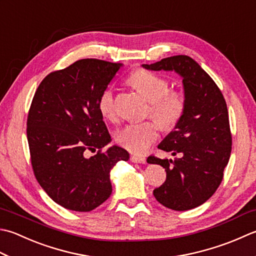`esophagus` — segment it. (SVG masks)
<instances>
[{"label": "esophagus", "mask_w": 256, "mask_h": 256, "mask_svg": "<svg viewBox=\"0 0 256 256\" xmlns=\"http://www.w3.org/2000/svg\"><path fill=\"white\" fill-rule=\"evenodd\" d=\"M130 160H131L133 163H140V164H145V163H146V160H145V158L138 156V155H131V158H130Z\"/></svg>", "instance_id": "1"}]
</instances>
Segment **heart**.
<instances>
[{"label":"heart","instance_id":"obj_1","mask_svg":"<svg viewBox=\"0 0 256 256\" xmlns=\"http://www.w3.org/2000/svg\"><path fill=\"white\" fill-rule=\"evenodd\" d=\"M128 83L150 102L151 115L162 128L171 130L181 121L186 106L185 96L180 91H171L166 78L148 70L140 68L130 75ZM98 106L105 118H115L116 105L113 90L106 88L100 95ZM160 125L155 121L128 123L118 130L115 138L130 152L142 154L156 141Z\"/></svg>","mask_w":256,"mask_h":256}]
</instances>
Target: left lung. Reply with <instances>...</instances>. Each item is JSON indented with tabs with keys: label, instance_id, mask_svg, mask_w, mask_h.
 Returning a JSON list of instances; mask_svg holds the SVG:
<instances>
[{
	"label": "left lung",
	"instance_id": "obj_1",
	"mask_svg": "<svg viewBox=\"0 0 256 256\" xmlns=\"http://www.w3.org/2000/svg\"><path fill=\"white\" fill-rule=\"evenodd\" d=\"M142 66L175 71L183 78L185 112L158 146L181 158L172 161L151 155L148 162L160 164L166 172L165 182L153 191L155 198L168 208L188 211L206 202L223 180L232 150L226 102L212 78L188 55Z\"/></svg>",
	"mask_w": 256,
	"mask_h": 256
}]
</instances>
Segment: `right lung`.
<instances>
[{
  "mask_svg": "<svg viewBox=\"0 0 256 256\" xmlns=\"http://www.w3.org/2000/svg\"><path fill=\"white\" fill-rule=\"evenodd\" d=\"M122 63L83 58L50 73L40 83L28 115V142L33 172L55 203L90 212L110 198V171L130 154L113 145L98 98ZM98 153L84 156L88 149Z\"/></svg>",
  "mask_w": 256,
  "mask_h": 256,
  "instance_id": "right-lung-1",
  "label": "right lung"
}]
</instances>
